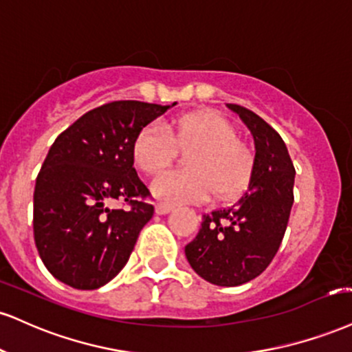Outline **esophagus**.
Returning <instances> with one entry per match:
<instances>
[{"instance_id": "esophagus-1", "label": "esophagus", "mask_w": 352, "mask_h": 352, "mask_svg": "<svg viewBox=\"0 0 352 352\" xmlns=\"http://www.w3.org/2000/svg\"><path fill=\"white\" fill-rule=\"evenodd\" d=\"M173 211V206L172 205H167V203H157L155 205V213L157 214H167Z\"/></svg>"}]
</instances>
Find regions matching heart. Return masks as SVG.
<instances>
[{
	"label": "heart",
	"instance_id": "1",
	"mask_svg": "<svg viewBox=\"0 0 352 352\" xmlns=\"http://www.w3.org/2000/svg\"><path fill=\"white\" fill-rule=\"evenodd\" d=\"M175 144H193L187 167L155 177L151 192L165 203L201 201L214 192L231 197L244 187L251 173V155L238 134L217 113H190L164 124L154 121L135 138L134 164L146 173H157L170 164Z\"/></svg>",
	"mask_w": 352,
	"mask_h": 352
}]
</instances>
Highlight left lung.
<instances>
[{"mask_svg":"<svg viewBox=\"0 0 352 352\" xmlns=\"http://www.w3.org/2000/svg\"><path fill=\"white\" fill-rule=\"evenodd\" d=\"M228 108L243 120L256 144L251 182L238 201L205 214L197 238L185 245L195 272L219 287L243 285L267 269L285 234L295 180L280 134L239 104Z\"/></svg>","mask_w":352,"mask_h":352,"instance_id":"1","label":"left lung"}]
</instances>
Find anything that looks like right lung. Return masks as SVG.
<instances>
[{
    "label": "right lung",
    "instance_id": "obj_1",
    "mask_svg": "<svg viewBox=\"0 0 352 352\" xmlns=\"http://www.w3.org/2000/svg\"><path fill=\"white\" fill-rule=\"evenodd\" d=\"M126 100L85 113L55 139L34 188V241L57 280L78 290L121 272L154 214L133 167L135 138L168 108ZM122 199L131 210H111Z\"/></svg>",
    "mask_w": 352,
    "mask_h": 352
}]
</instances>
